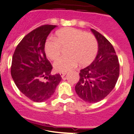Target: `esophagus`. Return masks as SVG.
I'll return each mask as SVG.
<instances>
[{
  "instance_id": "34e87169",
  "label": "esophagus",
  "mask_w": 134,
  "mask_h": 134,
  "mask_svg": "<svg viewBox=\"0 0 134 134\" xmlns=\"http://www.w3.org/2000/svg\"><path fill=\"white\" fill-rule=\"evenodd\" d=\"M66 73H59V74H60V75H61V77L63 78V77H64L65 75H66Z\"/></svg>"
}]
</instances>
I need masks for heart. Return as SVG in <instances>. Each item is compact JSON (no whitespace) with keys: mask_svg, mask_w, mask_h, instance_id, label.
Instances as JSON below:
<instances>
[{"mask_svg":"<svg viewBox=\"0 0 134 134\" xmlns=\"http://www.w3.org/2000/svg\"><path fill=\"white\" fill-rule=\"evenodd\" d=\"M55 40L49 38L44 43V53L47 58L55 61L61 55V48H68L67 57L54 63L56 72L66 73L77 66L85 67L96 58L98 50L96 38L93 35L77 29L63 28L55 32Z\"/></svg>","mask_w":134,"mask_h":134,"instance_id":"heart-1","label":"heart"}]
</instances>
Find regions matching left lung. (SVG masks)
<instances>
[{
    "label": "left lung",
    "instance_id": "1",
    "mask_svg": "<svg viewBox=\"0 0 134 134\" xmlns=\"http://www.w3.org/2000/svg\"><path fill=\"white\" fill-rule=\"evenodd\" d=\"M91 31L98 43L97 56L88 67L80 70V78L75 89L81 99L93 103L104 99L113 90L120 75V64L109 41L96 30Z\"/></svg>",
    "mask_w": 134,
    "mask_h": 134
}]
</instances>
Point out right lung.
I'll use <instances>...</instances> for the list:
<instances>
[{
  "mask_svg": "<svg viewBox=\"0 0 134 134\" xmlns=\"http://www.w3.org/2000/svg\"><path fill=\"white\" fill-rule=\"evenodd\" d=\"M56 25H44L26 35L13 54L11 76L20 91L35 102H43L53 95L61 80L51 74L52 65L46 58L44 46Z\"/></svg>",
  "mask_w": 134,
  "mask_h": 134,
  "instance_id": "1",
  "label": "right lung"
}]
</instances>
